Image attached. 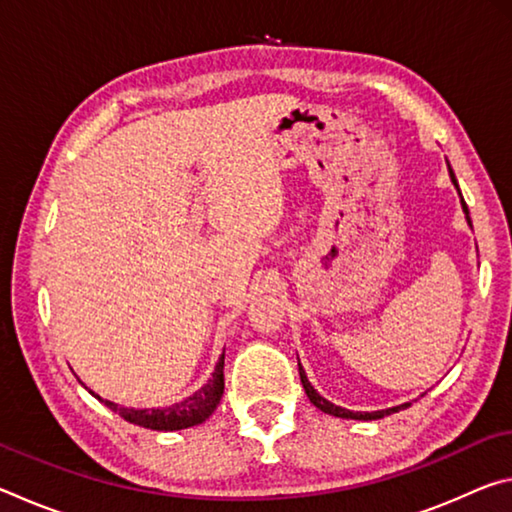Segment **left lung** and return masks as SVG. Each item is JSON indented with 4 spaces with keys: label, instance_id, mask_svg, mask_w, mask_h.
<instances>
[{
    "label": "left lung",
    "instance_id": "left-lung-1",
    "mask_svg": "<svg viewBox=\"0 0 512 512\" xmlns=\"http://www.w3.org/2000/svg\"><path fill=\"white\" fill-rule=\"evenodd\" d=\"M449 178H452L454 187L458 189V183H456V176H454L452 167H449ZM458 196H461V189H458ZM461 205H463V212H465L467 223L472 225L470 212H467V205H465V201H463V196H461ZM298 370H300V381H302V386H305V393H307V397H309V402L314 404L316 409L323 411V413L334 415V418H345V420H379V418H384V415H391V413H397V411H402V409H409V406H411V402H406V404H400V406H393V409L372 411V413H368V411H348V409H343V406H336V404H332L329 400H325V397L320 395L314 386H311V381L307 379L305 370H302V366H300V361H298Z\"/></svg>",
    "mask_w": 512,
    "mask_h": 512
}]
</instances>
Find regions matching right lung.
<instances>
[{
    "label": "right lung",
    "mask_w": 512,
    "mask_h": 512,
    "mask_svg": "<svg viewBox=\"0 0 512 512\" xmlns=\"http://www.w3.org/2000/svg\"><path fill=\"white\" fill-rule=\"evenodd\" d=\"M223 359L225 354H221L219 363L212 372V377L207 379V384L196 391L194 395H189L187 400L171 404L167 409H126V406H119L115 402L108 400H99L112 409L115 413H119L121 418L137 424V427L144 429H153V431H178V429H189L196 427V424H203L210 415L214 413L216 406L221 402L223 395Z\"/></svg>",
    "instance_id": "1"
}]
</instances>
